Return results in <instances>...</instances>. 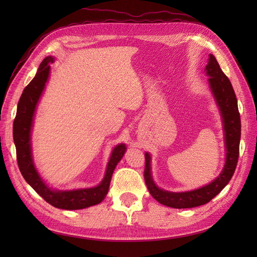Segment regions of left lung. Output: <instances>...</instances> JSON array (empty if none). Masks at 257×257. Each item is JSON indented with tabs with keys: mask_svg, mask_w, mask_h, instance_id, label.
<instances>
[{
	"mask_svg": "<svg viewBox=\"0 0 257 257\" xmlns=\"http://www.w3.org/2000/svg\"><path fill=\"white\" fill-rule=\"evenodd\" d=\"M209 77L208 84L216 106L219 107L224 132L225 163L221 174L210 183L201 188L185 191L170 192L161 189L154 182L151 172V155L145 153V181L152 197L160 204L176 209L193 208L205 205L215 197L228 184L235 173L239 157V144L241 136V122L235 91L229 79L217 63L213 54H209L208 64L205 68Z\"/></svg>",
	"mask_w": 257,
	"mask_h": 257,
	"instance_id": "8db88e82",
	"label": "left lung"
}]
</instances>
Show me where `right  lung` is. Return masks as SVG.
<instances>
[{
	"instance_id": "1",
	"label": "right lung",
	"mask_w": 257,
	"mask_h": 257,
	"mask_svg": "<svg viewBox=\"0 0 257 257\" xmlns=\"http://www.w3.org/2000/svg\"><path fill=\"white\" fill-rule=\"evenodd\" d=\"M53 62L54 58L51 56L43 60L35 77L23 90L19 99L16 118H15L13 126L17 162L20 173L25 180L48 204L64 210L84 209L102 203L105 199L108 190H109L113 170L125 153L126 146L125 144H119L113 148L106 167L105 176L96 186L74 190H56L50 188L45 182L34 164L31 133L33 128L36 107L43 95L46 83L49 79L50 63H53Z\"/></svg>"
}]
</instances>
